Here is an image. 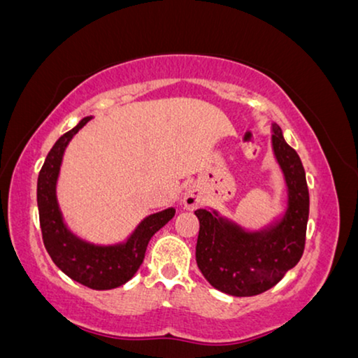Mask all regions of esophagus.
Here are the masks:
<instances>
[{
  "label": "esophagus",
  "instance_id": "1",
  "mask_svg": "<svg viewBox=\"0 0 358 358\" xmlns=\"http://www.w3.org/2000/svg\"><path fill=\"white\" fill-rule=\"evenodd\" d=\"M201 202H202L201 191L197 189L196 186H189V188L185 191V196H183V204H185L186 209L193 210L201 204Z\"/></svg>",
  "mask_w": 358,
  "mask_h": 358
}]
</instances>
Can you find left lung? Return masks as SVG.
Masks as SVG:
<instances>
[{
    "label": "left lung",
    "instance_id": "1",
    "mask_svg": "<svg viewBox=\"0 0 358 358\" xmlns=\"http://www.w3.org/2000/svg\"><path fill=\"white\" fill-rule=\"evenodd\" d=\"M271 146L285 175L287 207L275 223L257 231H246L217 210L197 209L199 236L196 262L204 278L225 294L257 296L278 282L296 266L306 246L308 188L301 157L271 124Z\"/></svg>",
    "mask_w": 358,
    "mask_h": 358
}]
</instances>
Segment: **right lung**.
<instances>
[{
	"instance_id": "obj_1",
	"label": "right lung",
	"mask_w": 358,
	"mask_h": 358,
	"mask_svg": "<svg viewBox=\"0 0 358 358\" xmlns=\"http://www.w3.org/2000/svg\"><path fill=\"white\" fill-rule=\"evenodd\" d=\"M90 120L92 117L80 120L77 127L64 133L48 152L36 183V202H38L43 243L52 262L69 278L80 285L96 291H104L119 287L133 278L145 259L149 239L165 223L172 220L175 209L169 207L162 212L148 215L125 243L112 244V246L92 244L69 230L57 204L56 183L69 141Z\"/></svg>"
}]
</instances>
